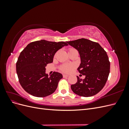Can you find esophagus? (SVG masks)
Wrapping results in <instances>:
<instances>
[{"instance_id":"1","label":"esophagus","mask_w":129,"mask_h":129,"mask_svg":"<svg viewBox=\"0 0 129 129\" xmlns=\"http://www.w3.org/2000/svg\"><path fill=\"white\" fill-rule=\"evenodd\" d=\"M63 77L64 78H66V77H68V75H66V74H63Z\"/></svg>"}]
</instances>
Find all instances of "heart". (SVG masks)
Segmentation results:
<instances>
[{
	"label": "heart",
	"instance_id": "heart-1",
	"mask_svg": "<svg viewBox=\"0 0 129 129\" xmlns=\"http://www.w3.org/2000/svg\"><path fill=\"white\" fill-rule=\"evenodd\" d=\"M74 68V66L73 64H64L60 67V71L65 73H71Z\"/></svg>",
	"mask_w": 129,
	"mask_h": 129
}]
</instances>
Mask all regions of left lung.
I'll use <instances>...</instances> for the list:
<instances>
[{"mask_svg":"<svg viewBox=\"0 0 129 129\" xmlns=\"http://www.w3.org/2000/svg\"><path fill=\"white\" fill-rule=\"evenodd\" d=\"M77 49L81 58L79 72L85 75L71 85L72 91L83 97L97 94L103 89L110 73V63L107 52L97 42L82 38L66 42Z\"/></svg>","mask_w":129,"mask_h":129,"instance_id":"left-lung-1","label":"left lung"}]
</instances>
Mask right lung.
<instances>
[{
	"label": "right lung",
	"instance_id": "add662e5",
	"mask_svg": "<svg viewBox=\"0 0 129 129\" xmlns=\"http://www.w3.org/2000/svg\"><path fill=\"white\" fill-rule=\"evenodd\" d=\"M68 46L63 41L52 42L41 40L29 44L20 53L16 63L19 81L25 90L32 96L44 97L55 91L63 76L54 72L48 76L46 67L53 62L58 49Z\"/></svg>",
	"mask_w": 129,
	"mask_h": 129
}]
</instances>
